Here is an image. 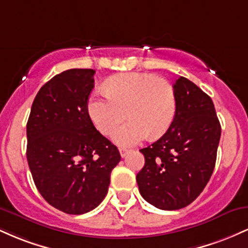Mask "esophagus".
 <instances>
[{"mask_svg":"<svg viewBox=\"0 0 248 248\" xmlns=\"http://www.w3.org/2000/svg\"><path fill=\"white\" fill-rule=\"evenodd\" d=\"M120 155H121V157H124V156L127 155L128 154V152H129V149H126V148H120Z\"/></svg>","mask_w":248,"mask_h":248,"instance_id":"obj_1","label":"esophagus"}]
</instances>
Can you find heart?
Wrapping results in <instances>:
<instances>
[{
  "label": "heart",
  "instance_id": "obj_1",
  "mask_svg": "<svg viewBox=\"0 0 248 248\" xmlns=\"http://www.w3.org/2000/svg\"><path fill=\"white\" fill-rule=\"evenodd\" d=\"M106 96L92 94L87 102L91 120L118 146L132 147L150 135L158 138L171 126L177 109L175 90L166 79L149 73L115 75L104 84Z\"/></svg>",
  "mask_w": 248,
  "mask_h": 248
}]
</instances>
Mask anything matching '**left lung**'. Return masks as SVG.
I'll return each instance as SVG.
<instances>
[{"label":"left lung","mask_w":248,"mask_h":248,"mask_svg":"<svg viewBox=\"0 0 248 248\" xmlns=\"http://www.w3.org/2000/svg\"><path fill=\"white\" fill-rule=\"evenodd\" d=\"M177 109L171 126L143 148L144 167L136 175L139 191L161 210L191 204L211 177L221 128L212 99L189 79L173 84Z\"/></svg>","instance_id":"8db88e82"}]
</instances>
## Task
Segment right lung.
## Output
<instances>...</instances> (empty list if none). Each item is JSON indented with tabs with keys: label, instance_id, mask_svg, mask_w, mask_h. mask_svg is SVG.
<instances>
[{
	"label": "right lung",
	"instance_id": "right-lung-1",
	"mask_svg": "<svg viewBox=\"0 0 248 248\" xmlns=\"http://www.w3.org/2000/svg\"><path fill=\"white\" fill-rule=\"evenodd\" d=\"M92 69H71L37 93L27 124V158L43 198L69 215L95 209L106 197L118 148L96 130L87 110Z\"/></svg>",
	"mask_w": 248,
	"mask_h": 248
}]
</instances>
